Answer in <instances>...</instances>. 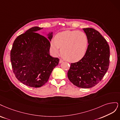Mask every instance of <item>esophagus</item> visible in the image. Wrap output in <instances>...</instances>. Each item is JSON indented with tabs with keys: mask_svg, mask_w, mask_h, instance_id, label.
<instances>
[{
	"mask_svg": "<svg viewBox=\"0 0 120 120\" xmlns=\"http://www.w3.org/2000/svg\"><path fill=\"white\" fill-rule=\"evenodd\" d=\"M63 61H63L62 59H60V60H59V63H62Z\"/></svg>",
	"mask_w": 120,
	"mask_h": 120,
	"instance_id": "34e87169",
	"label": "esophagus"
}]
</instances>
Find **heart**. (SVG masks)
Returning <instances> with one entry per match:
<instances>
[{
	"label": "heart",
	"mask_w": 120,
	"mask_h": 120,
	"mask_svg": "<svg viewBox=\"0 0 120 120\" xmlns=\"http://www.w3.org/2000/svg\"><path fill=\"white\" fill-rule=\"evenodd\" d=\"M88 45L86 35L77 30H66L56 35L50 43V49L58 55L61 48V55L69 62H75L85 55Z\"/></svg>",
	"instance_id": "heart-1"
}]
</instances>
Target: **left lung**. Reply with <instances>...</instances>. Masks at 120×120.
<instances>
[{"mask_svg":"<svg viewBox=\"0 0 120 120\" xmlns=\"http://www.w3.org/2000/svg\"><path fill=\"white\" fill-rule=\"evenodd\" d=\"M88 40L85 55L80 61L71 63L68 71L69 80L81 88H90L101 81L109 66L110 48L107 41L98 31L83 29Z\"/></svg>","mask_w":120,"mask_h":120,"instance_id":"8db88e82","label":"left lung"}]
</instances>
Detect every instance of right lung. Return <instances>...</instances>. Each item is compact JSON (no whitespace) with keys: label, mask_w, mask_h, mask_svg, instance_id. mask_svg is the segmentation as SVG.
<instances>
[{"label":"right lung","mask_w":120,"mask_h":120,"mask_svg":"<svg viewBox=\"0 0 120 120\" xmlns=\"http://www.w3.org/2000/svg\"><path fill=\"white\" fill-rule=\"evenodd\" d=\"M43 29L34 27L14 40L10 52L14 74L20 82L31 87H41L47 82L59 59L50 55L53 32L47 38L36 33ZM44 34V32H42Z\"/></svg>","instance_id":"1"}]
</instances>
